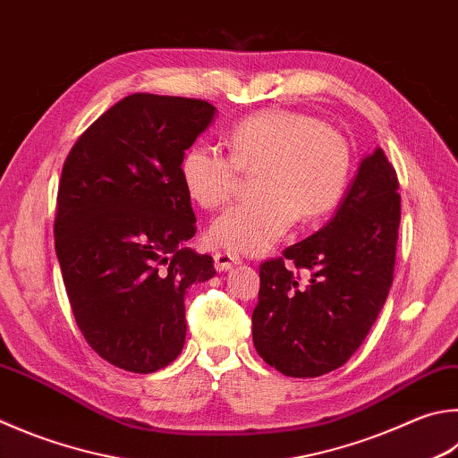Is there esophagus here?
I'll return each instance as SVG.
<instances>
[{"label": "esophagus", "mask_w": 458, "mask_h": 458, "mask_svg": "<svg viewBox=\"0 0 458 458\" xmlns=\"http://www.w3.org/2000/svg\"><path fill=\"white\" fill-rule=\"evenodd\" d=\"M236 264H240V258L234 256V254H230V252H216V254H214V266H216V270L226 272V270H230V268H234Z\"/></svg>", "instance_id": "34e87169"}]
</instances>
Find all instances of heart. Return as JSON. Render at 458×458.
Returning <instances> with one entry per match:
<instances>
[{"label":"heart","instance_id":"1","mask_svg":"<svg viewBox=\"0 0 458 458\" xmlns=\"http://www.w3.org/2000/svg\"><path fill=\"white\" fill-rule=\"evenodd\" d=\"M226 146L230 156L192 144L178 168L188 198L206 210L230 200L238 172H256L260 198L228 208L208 228V242L222 250H270L298 214L304 220L328 214L351 176V148L343 134L301 112L272 107L246 115L228 131Z\"/></svg>","mask_w":458,"mask_h":458}]
</instances>
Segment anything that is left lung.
<instances>
[{
  "mask_svg": "<svg viewBox=\"0 0 458 458\" xmlns=\"http://www.w3.org/2000/svg\"><path fill=\"white\" fill-rule=\"evenodd\" d=\"M401 196L380 148L362 157L336 212L284 258L260 266L252 312L256 352L286 377H322L351 359L393 284ZM313 274L294 277L284 262Z\"/></svg>",
  "mask_w": 458,
  "mask_h": 458,
  "instance_id": "1",
  "label": "left lung"
}]
</instances>
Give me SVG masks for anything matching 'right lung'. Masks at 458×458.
I'll use <instances>...</instances> for the list:
<instances>
[{
    "mask_svg": "<svg viewBox=\"0 0 458 458\" xmlns=\"http://www.w3.org/2000/svg\"><path fill=\"white\" fill-rule=\"evenodd\" d=\"M202 99L131 94L91 123L64 164L55 254L73 318L114 367L149 374L178 359L186 290L214 260L186 242L196 216L182 154L214 122Z\"/></svg>",
    "mask_w": 458,
    "mask_h": 458,
    "instance_id": "add662e5",
    "label": "right lung"
}]
</instances>
